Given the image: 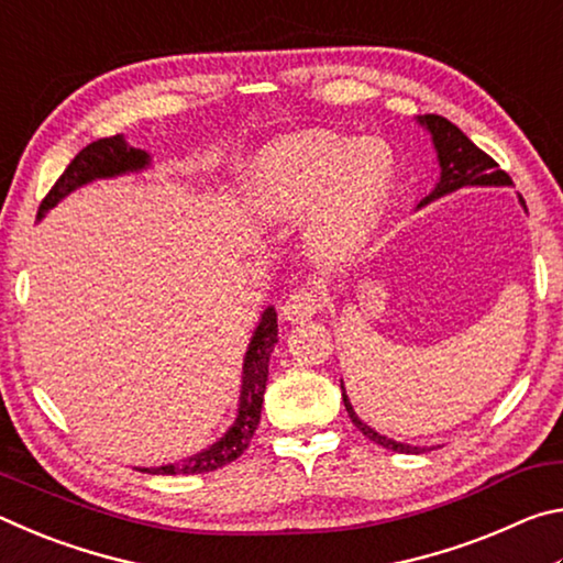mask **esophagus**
Wrapping results in <instances>:
<instances>
[{
  "label": "esophagus",
  "mask_w": 563,
  "mask_h": 563,
  "mask_svg": "<svg viewBox=\"0 0 563 563\" xmlns=\"http://www.w3.org/2000/svg\"><path fill=\"white\" fill-rule=\"evenodd\" d=\"M320 310V295L312 288H295L288 298H285L280 316L288 322H305L310 320Z\"/></svg>",
  "instance_id": "obj_1"
}]
</instances>
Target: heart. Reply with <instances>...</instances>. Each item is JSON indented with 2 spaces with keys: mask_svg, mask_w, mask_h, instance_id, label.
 Wrapping results in <instances>:
<instances>
[{
  "mask_svg": "<svg viewBox=\"0 0 563 563\" xmlns=\"http://www.w3.org/2000/svg\"><path fill=\"white\" fill-rule=\"evenodd\" d=\"M395 178V154L379 139L305 133L265 158L258 196L278 218H308V241L340 258L367 241Z\"/></svg>",
  "mask_w": 563,
  "mask_h": 563,
  "instance_id": "b5f03b06",
  "label": "heart"
}]
</instances>
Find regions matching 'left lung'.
I'll use <instances>...</instances> for the list:
<instances>
[{
	"label": "left lung",
	"instance_id": "1",
	"mask_svg": "<svg viewBox=\"0 0 563 563\" xmlns=\"http://www.w3.org/2000/svg\"><path fill=\"white\" fill-rule=\"evenodd\" d=\"M417 121L432 133L437 161H440V168H442L440 184L432 188L430 196H424L422 201H419V206L432 203V201H437V198H442L446 194H452V190H460L466 186H511L509 174H504L497 161L484 154L482 148H476L472 141L454 126L452 121H446L444 117H437V113H424V117H419ZM521 206L527 208L523 198H521ZM340 389H342V402H345L352 424H355L369 442H375L379 446H385V450H393L399 454H419L427 450V446H412L405 442H395V440H389V437L375 432L373 427L362 422V419L355 415V409H352L350 399L345 395V385H342V379H340Z\"/></svg>",
	"mask_w": 563,
	"mask_h": 563
}]
</instances>
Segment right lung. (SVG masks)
I'll use <instances>...</instances> for the list:
<instances>
[{"mask_svg":"<svg viewBox=\"0 0 563 563\" xmlns=\"http://www.w3.org/2000/svg\"><path fill=\"white\" fill-rule=\"evenodd\" d=\"M146 166H151V156L146 151L129 146L123 136H109V139L93 141V144H89L87 148H81L79 154L74 156L71 164L66 166L59 180H56L49 194H46L36 218L42 221L46 211H52L64 196H69L71 190H76L79 186H87L97 178L133 174V170H144ZM275 342H278V316H275V308H265L243 360L241 405H238V415L231 430H228L216 444L208 446V450L188 456L184 462L151 466V470L144 466L141 472L203 474V472L221 470V466L235 462L238 456L247 450V444H251L253 432L258 430L265 383H268V362H271V352L275 347Z\"/></svg>","mask_w":563,"mask_h":563,"instance_id":"add662e5","label":"right lung"}]
</instances>
